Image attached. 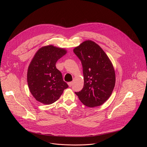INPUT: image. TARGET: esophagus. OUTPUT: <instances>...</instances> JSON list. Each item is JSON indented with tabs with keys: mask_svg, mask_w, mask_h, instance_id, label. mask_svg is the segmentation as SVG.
Listing matches in <instances>:
<instances>
[{
	"mask_svg": "<svg viewBox=\"0 0 147 147\" xmlns=\"http://www.w3.org/2000/svg\"><path fill=\"white\" fill-rule=\"evenodd\" d=\"M68 85L69 87H71L73 85V82H68Z\"/></svg>",
	"mask_w": 147,
	"mask_h": 147,
	"instance_id": "34e87169",
	"label": "esophagus"
}]
</instances>
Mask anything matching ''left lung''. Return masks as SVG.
<instances>
[{
  "label": "left lung",
  "instance_id": "8db88e82",
  "mask_svg": "<svg viewBox=\"0 0 147 147\" xmlns=\"http://www.w3.org/2000/svg\"><path fill=\"white\" fill-rule=\"evenodd\" d=\"M73 52L81 62L84 79L82 89L75 94L88 107L101 105L110 97L115 85V73L111 60L92 40L84 41Z\"/></svg>",
  "mask_w": 147,
  "mask_h": 147
}]
</instances>
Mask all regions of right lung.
Here are the masks:
<instances>
[{
    "instance_id": "obj_1",
    "label": "right lung",
    "mask_w": 147,
    "mask_h": 147,
    "mask_svg": "<svg viewBox=\"0 0 147 147\" xmlns=\"http://www.w3.org/2000/svg\"><path fill=\"white\" fill-rule=\"evenodd\" d=\"M66 51L52 45L44 47L35 53L28 67L27 82L30 91L35 99L49 105L56 102L69 87L56 63Z\"/></svg>"
}]
</instances>
